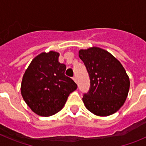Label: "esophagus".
I'll return each mask as SVG.
<instances>
[{"mask_svg": "<svg viewBox=\"0 0 146 146\" xmlns=\"http://www.w3.org/2000/svg\"><path fill=\"white\" fill-rule=\"evenodd\" d=\"M73 80H74V82H75L76 83H77V77H76V76L73 77Z\"/></svg>", "mask_w": 146, "mask_h": 146, "instance_id": "1", "label": "esophagus"}]
</instances>
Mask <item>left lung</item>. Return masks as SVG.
I'll return each instance as SVG.
<instances>
[{
    "instance_id": "8db88e82",
    "label": "left lung",
    "mask_w": 146,
    "mask_h": 146,
    "mask_svg": "<svg viewBox=\"0 0 146 146\" xmlns=\"http://www.w3.org/2000/svg\"><path fill=\"white\" fill-rule=\"evenodd\" d=\"M90 77V88L82 101L89 111L99 116H108L124 104L129 90V78L122 64L107 50L93 47L80 50Z\"/></svg>"
}]
</instances>
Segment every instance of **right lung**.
Wrapping results in <instances>:
<instances>
[{"instance_id":"add662e5","label":"right lung","mask_w":146,"mask_h":146,"mask_svg":"<svg viewBox=\"0 0 146 146\" xmlns=\"http://www.w3.org/2000/svg\"><path fill=\"white\" fill-rule=\"evenodd\" d=\"M60 54L50 51L35 57L23 75L21 94L31 110L41 116L57 113L77 86L65 75V64L58 61Z\"/></svg>"}]
</instances>
